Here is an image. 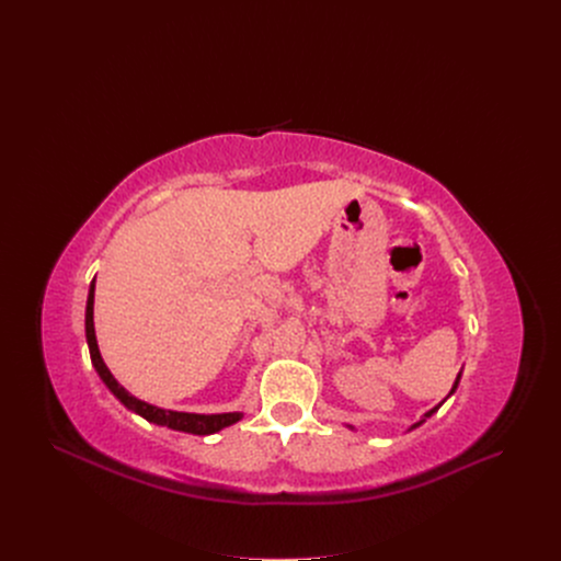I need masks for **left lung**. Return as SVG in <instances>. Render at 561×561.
Masks as SVG:
<instances>
[{"label": "left lung", "mask_w": 561, "mask_h": 561, "mask_svg": "<svg viewBox=\"0 0 561 561\" xmlns=\"http://www.w3.org/2000/svg\"><path fill=\"white\" fill-rule=\"evenodd\" d=\"M459 379H461V370H459V375H457V379H455V383H453V388H450V392H448V394H446V399H448V397H450V394H453V392H455V390H457V386H459ZM446 399H444V402H446ZM444 402H442V404H444ZM442 404H437V407H435V409H431V411H428V413H426V415H424V417H422V420H420V422H417V424H413V426H411V428H409V431H413V428H417V426H422V424H424V422H426V420H428V417H431V415H433V413H437V411H439V407H442ZM351 428H353V426H351Z\"/></svg>", "instance_id": "left-lung-1"}]
</instances>
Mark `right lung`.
<instances>
[{
  "label": "right lung",
  "instance_id": "add662e5",
  "mask_svg": "<svg viewBox=\"0 0 561 561\" xmlns=\"http://www.w3.org/2000/svg\"><path fill=\"white\" fill-rule=\"evenodd\" d=\"M93 304H95V279L91 282L89 288V299H87V342H89V351H91V362L100 375V379L108 386V390L119 399V402L141 415L144 420L157 424V426H169L173 431H182V433H191V435H213L226 426H232L234 422H239L244 417V413H219V415H199V413H180V411H167L152 407L148 402H141V399L133 397L108 370V366L104 364L102 355H100V346H98V337H95V322H93Z\"/></svg>",
  "mask_w": 561,
  "mask_h": 561
}]
</instances>
